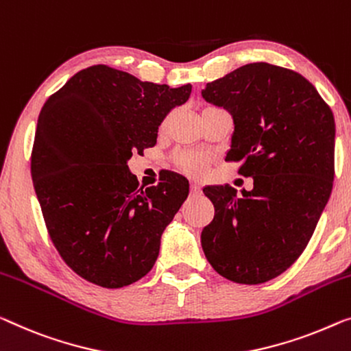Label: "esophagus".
I'll return each instance as SVG.
<instances>
[{"label":"esophagus","instance_id":"esophagus-1","mask_svg":"<svg viewBox=\"0 0 351 351\" xmlns=\"http://www.w3.org/2000/svg\"><path fill=\"white\" fill-rule=\"evenodd\" d=\"M191 193H192L193 197L202 195V187L198 186V184H192V186H191Z\"/></svg>","mask_w":351,"mask_h":351}]
</instances>
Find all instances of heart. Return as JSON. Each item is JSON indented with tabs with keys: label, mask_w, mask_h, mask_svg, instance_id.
Wrapping results in <instances>:
<instances>
[{
	"label": "heart",
	"mask_w": 351,
	"mask_h": 351,
	"mask_svg": "<svg viewBox=\"0 0 351 351\" xmlns=\"http://www.w3.org/2000/svg\"><path fill=\"white\" fill-rule=\"evenodd\" d=\"M180 165L182 167V170H186L189 175L200 176L203 173V170H205L206 158L197 153H186L180 158Z\"/></svg>",
	"instance_id": "1"
}]
</instances>
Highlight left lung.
<instances>
[{
  "instance_id": "obj_1",
  "label": "left lung",
  "mask_w": 351,
  "mask_h": 351,
  "mask_svg": "<svg viewBox=\"0 0 351 351\" xmlns=\"http://www.w3.org/2000/svg\"><path fill=\"white\" fill-rule=\"evenodd\" d=\"M202 96L232 114L227 160H243L252 191L206 186L214 219L202 247L219 274L263 284L306 249L329 200L336 124L309 80L285 67L252 62L206 83Z\"/></svg>"
}]
</instances>
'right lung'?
Returning <instances> with one entry per match:
<instances>
[{
	"mask_svg": "<svg viewBox=\"0 0 351 351\" xmlns=\"http://www.w3.org/2000/svg\"><path fill=\"white\" fill-rule=\"evenodd\" d=\"M191 91L189 83L170 88L91 66L42 107L31 154L34 191L55 247L88 282L121 289L158 260L189 181L167 173L143 189L128 162L156 145L167 113Z\"/></svg>",
	"mask_w": 351,
	"mask_h": 351,
	"instance_id": "right-lung-1",
	"label": "right lung"
}]
</instances>
